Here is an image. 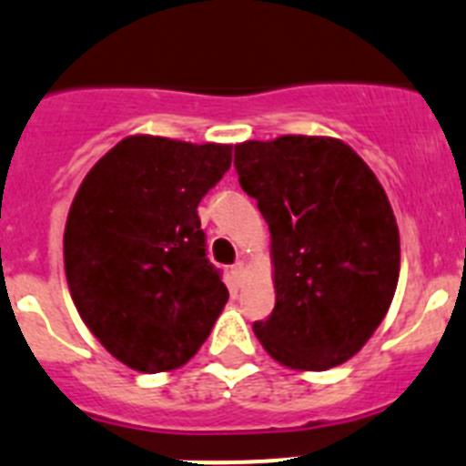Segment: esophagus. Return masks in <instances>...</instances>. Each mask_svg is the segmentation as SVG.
<instances>
[{
  "mask_svg": "<svg viewBox=\"0 0 466 466\" xmlns=\"http://www.w3.org/2000/svg\"><path fill=\"white\" fill-rule=\"evenodd\" d=\"M245 272H247V268H245V263H242V261H238L236 266L230 268V277H233L236 286L242 284V279H245Z\"/></svg>",
  "mask_w": 466,
  "mask_h": 466,
  "instance_id": "1",
  "label": "esophagus"
}]
</instances>
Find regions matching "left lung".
<instances>
[{
  "mask_svg": "<svg viewBox=\"0 0 466 466\" xmlns=\"http://www.w3.org/2000/svg\"><path fill=\"white\" fill-rule=\"evenodd\" d=\"M236 168L270 228L275 309L256 337L300 372L347 362L398 289L400 230L381 182L330 136L245 140Z\"/></svg>",
  "mask_w": 466,
  "mask_h": 466,
  "instance_id": "1",
  "label": "left lung"
}]
</instances>
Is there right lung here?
<instances>
[{
    "mask_svg": "<svg viewBox=\"0 0 466 466\" xmlns=\"http://www.w3.org/2000/svg\"><path fill=\"white\" fill-rule=\"evenodd\" d=\"M230 149L136 134L76 191L64 228L68 291L101 347L136 372L189 362L228 300L196 208L230 168Z\"/></svg>",
    "mask_w": 466,
    "mask_h": 466,
    "instance_id": "obj_1",
    "label": "right lung"
}]
</instances>
